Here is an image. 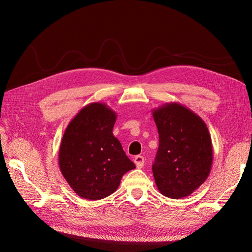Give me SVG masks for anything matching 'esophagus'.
I'll return each mask as SVG.
<instances>
[{
	"mask_svg": "<svg viewBox=\"0 0 252 252\" xmlns=\"http://www.w3.org/2000/svg\"><path fill=\"white\" fill-rule=\"evenodd\" d=\"M134 162L136 164V166L138 168H142L144 166V162H145V159L144 157L141 156V155H137L135 158H134Z\"/></svg>",
	"mask_w": 252,
	"mask_h": 252,
	"instance_id": "1",
	"label": "esophagus"
}]
</instances>
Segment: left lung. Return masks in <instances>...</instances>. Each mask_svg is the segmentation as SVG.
I'll use <instances>...</instances> for the list:
<instances>
[{
  "instance_id": "1",
  "label": "left lung",
  "mask_w": 252,
  "mask_h": 252,
  "mask_svg": "<svg viewBox=\"0 0 252 252\" xmlns=\"http://www.w3.org/2000/svg\"><path fill=\"white\" fill-rule=\"evenodd\" d=\"M159 135L152 171L159 192L173 199L192 194L205 182L213 164V144L202 118L180 103L152 110Z\"/></svg>"
}]
</instances>
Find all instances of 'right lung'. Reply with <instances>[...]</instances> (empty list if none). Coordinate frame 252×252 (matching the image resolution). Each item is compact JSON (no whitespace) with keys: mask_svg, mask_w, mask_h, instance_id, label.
Here are the masks:
<instances>
[{"mask_svg":"<svg viewBox=\"0 0 252 252\" xmlns=\"http://www.w3.org/2000/svg\"><path fill=\"white\" fill-rule=\"evenodd\" d=\"M116 113L104 103H91L66 127L59 148V167L71 189L85 199L114 193L135 163L112 134Z\"/></svg>","mask_w":252,"mask_h":252,"instance_id":"obj_1","label":"right lung"}]
</instances>
